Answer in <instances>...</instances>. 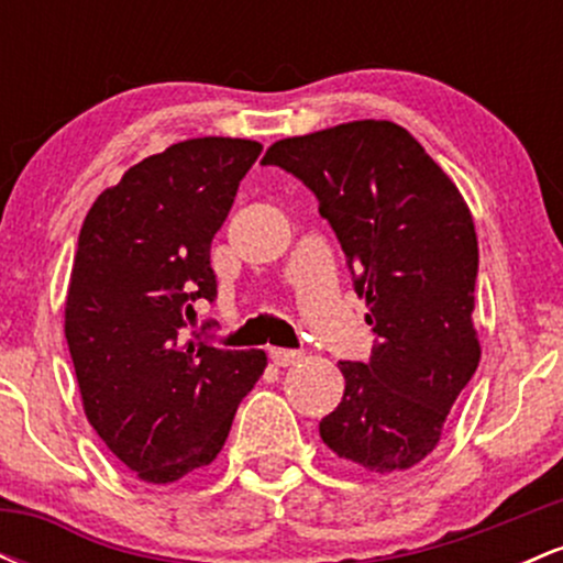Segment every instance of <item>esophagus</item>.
I'll return each mask as SVG.
<instances>
[{"label": "esophagus", "instance_id": "34e87169", "mask_svg": "<svg viewBox=\"0 0 563 563\" xmlns=\"http://www.w3.org/2000/svg\"><path fill=\"white\" fill-rule=\"evenodd\" d=\"M269 357H273V363L277 367H288V365L299 363L301 354L294 352V349H269Z\"/></svg>", "mask_w": 563, "mask_h": 563}]
</instances>
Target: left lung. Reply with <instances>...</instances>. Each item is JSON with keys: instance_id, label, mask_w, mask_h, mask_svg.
<instances>
[{"instance_id": "1", "label": "left lung", "mask_w": 563, "mask_h": 563, "mask_svg": "<svg viewBox=\"0 0 563 563\" xmlns=\"http://www.w3.org/2000/svg\"><path fill=\"white\" fill-rule=\"evenodd\" d=\"M320 203L373 325L367 363H346L344 397L320 421L339 457L391 474L421 463L479 365L471 211L421 142L391 121H352L275 142L262 158Z\"/></svg>"}]
</instances>
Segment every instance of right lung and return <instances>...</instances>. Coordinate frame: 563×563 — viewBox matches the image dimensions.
<instances>
[{
  "label": "right lung",
  "mask_w": 563,
  "mask_h": 563,
  "mask_svg": "<svg viewBox=\"0 0 563 563\" xmlns=\"http://www.w3.org/2000/svg\"><path fill=\"white\" fill-rule=\"evenodd\" d=\"M254 140L198 137L134 164L84 219L66 341L84 412L142 482L209 466L267 365L192 333V301L217 299L211 241L260 158Z\"/></svg>",
  "instance_id": "right-lung-1"
}]
</instances>
